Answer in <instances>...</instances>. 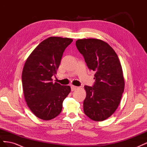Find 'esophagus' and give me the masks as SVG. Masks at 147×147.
<instances>
[{"instance_id": "34e87169", "label": "esophagus", "mask_w": 147, "mask_h": 147, "mask_svg": "<svg viewBox=\"0 0 147 147\" xmlns=\"http://www.w3.org/2000/svg\"><path fill=\"white\" fill-rule=\"evenodd\" d=\"M77 89H78V87L77 86H71V90H72V91H74L77 90Z\"/></svg>"}]
</instances>
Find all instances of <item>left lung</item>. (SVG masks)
<instances>
[{
	"label": "left lung",
	"instance_id": "left-lung-1",
	"mask_svg": "<svg viewBox=\"0 0 147 147\" xmlns=\"http://www.w3.org/2000/svg\"><path fill=\"white\" fill-rule=\"evenodd\" d=\"M76 47L88 67L95 72L94 85L84 86L86 93L84 112L92 120L104 121L116 111L121 102L125 85L121 63L113 49L102 40L79 39Z\"/></svg>",
	"mask_w": 147,
	"mask_h": 147
}]
</instances>
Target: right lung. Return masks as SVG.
<instances>
[{
    "label": "right lung",
    "mask_w": 147,
    "mask_h": 147,
    "mask_svg": "<svg viewBox=\"0 0 147 147\" xmlns=\"http://www.w3.org/2000/svg\"><path fill=\"white\" fill-rule=\"evenodd\" d=\"M69 38L50 37L35 48L26 61L22 72L24 99L35 116L48 121L59 115L63 102L70 93L69 86L53 83L65 49L72 42Z\"/></svg>",
    "instance_id": "obj_1"
}]
</instances>
